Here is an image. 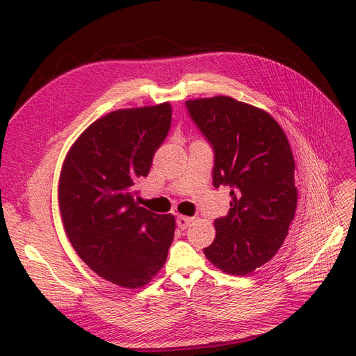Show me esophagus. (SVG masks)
<instances>
[{
  "label": "esophagus",
  "instance_id": "34e87169",
  "mask_svg": "<svg viewBox=\"0 0 356 356\" xmlns=\"http://www.w3.org/2000/svg\"><path fill=\"white\" fill-rule=\"evenodd\" d=\"M191 222H193V218L184 217V215H179V217L177 218V225L181 230H186L187 227H190Z\"/></svg>",
  "mask_w": 356,
  "mask_h": 356
}]
</instances>
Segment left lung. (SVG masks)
I'll use <instances>...</instances> for the list:
<instances>
[{"label": "left lung", "mask_w": 356, "mask_h": 356, "mask_svg": "<svg viewBox=\"0 0 356 356\" xmlns=\"http://www.w3.org/2000/svg\"><path fill=\"white\" fill-rule=\"evenodd\" d=\"M190 117L213 148V187L229 186L230 209L215 220L203 252L229 275L245 276L282 246L297 208L294 157L275 118L230 96L190 99Z\"/></svg>", "instance_id": "obj_1"}]
</instances>
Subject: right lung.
<instances>
[{"label": "right lung", "mask_w": 356, "mask_h": 356, "mask_svg": "<svg viewBox=\"0 0 356 356\" xmlns=\"http://www.w3.org/2000/svg\"><path fill=\"white\" fill-rule=\"evenodd\" d=\"M170 120L169 102L115 110L86 129L62 165L58 197L68 239L96 275L123 288L152 281L174 241V215L139 207L135 190Z\"/></svg>", "instance_id": "1"}]
</instances>
